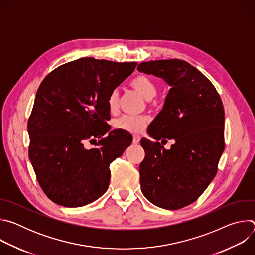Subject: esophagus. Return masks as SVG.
<instances>
[{"label":"esophagus","instance_id":"obj_1","mask_svg":"<svg viewBox=\"0 0 255 255\" xmlns=\"http://www.w3.org/2000/svg\"><path fill=\"white\" fill-rule=\"evenodd\" d=\"M140 142V137L138 135L133 136V144H138Z\"/></svg>","mask_w":255,"mask_h":255}]
</instances>
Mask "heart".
<instances>
[{"mask_svg":"<svg viewBox=\"0 0 255 255\" xmlns=\"http://www.w3.org/2000/svg\"><path fill=\"white\" fill-rule=\"evenodd\" d=\"M131 86L145 99L152 100L157 93V87L155 83L147 76L139 75L131 81ZM119 94L117 90H114L109 95L108 98V108L111 113H115L118 109ZM147 123V119L140 116H130L124 115L114 121V127L118 130H122L128 133H140L145 125Z\"/></svg>","mask_w":255,"mask_h":255,"instance_id":"heart-1","label":"heart"}]
</instances>
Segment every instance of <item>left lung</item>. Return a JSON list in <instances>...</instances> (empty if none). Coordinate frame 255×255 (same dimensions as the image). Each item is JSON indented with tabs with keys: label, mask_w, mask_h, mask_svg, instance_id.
I'll return each mask as SVG.
<instances>
[{
	"label": "left lung",
	"mask_w": 255,
	"mask_h": 255,
	"mask_svg": "<svg viewBox=\"0 0 255 255\" xmlns=\"http://www.w3.org/2000/svg\"><path fill=\"white\" fill-rule=\"evenodd\" d=\"M137 69L171 87L148 134L155 140H174L170 149L159 142L141 140L145 151L139 166L142 194L157 207L184 208L210 185L224 151L221 98L202 72L185 60L145 61Z\"/></svg>",
	"instance_id": "8db88e82"
}]
</instances>
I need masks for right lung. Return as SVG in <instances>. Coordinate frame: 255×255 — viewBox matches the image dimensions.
Returning <instances> with one entry per match:
<instances>
[{
  "label": "right lung",
  "instance_id": "obj_1",
  "mask_svg": "<svg viewBox=\"0 0 255 255\" xmlns=\"http://www.w3.org/2000/svg\"><path fill=\"white\" fill-rule=\"evenodd\" d=\"M136 64L80 58L52 70L39 86L28 120L29 158L53 203L82 207L108 190L109 166L132 142L128 133L110 131L108 98ZM97 138V148L84 147Z\"/></svg>",
  "mask_w": 255,
  "mask_h": 255
}]
</instances>
